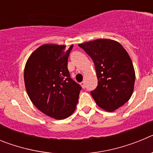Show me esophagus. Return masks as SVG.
I'll return each mask as SVG.
<instances>
[{"label":"esophagus","mask_w":153,"mask_h":153,"mask_svg":"<svg viewBox=\"0 0 153 153\" xmlns=\"http://www.w3.org/2000/svg\"><path fill=\"white\" fill-rule=\"evenodd\" d=\"M80 86H82V88H85V81H83L80 83Z\"/></svg>","instance_id":"obj_1"}]
</instances>
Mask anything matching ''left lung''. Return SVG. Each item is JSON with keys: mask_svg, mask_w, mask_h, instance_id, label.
Returning a JSON list of instances; mask_svg holds the SVG:
<instances>
[{"mask_svg": "<svg viewBox=\"0 0 153 153\" xmlns=\"http://www.w3.org/2000/svg\"><path fill=\"white\" fill-rule=\"evenodd\" d=\"M92 58L98 85L91 95L101 109L113 112L129 100L134 89L135 70L129 55L119 42L97 39L78 44Z\"/></svg>", "mask_w": 153, "mask_h": 153, "instance_id": "1", "label": "left lung"}]
</instances>
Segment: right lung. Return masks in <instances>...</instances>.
<instances>
[{
    "label": "right lung",
    "mask_w": 153,
    "mask_h": 153,
    "mask_svg": "<svg viewBox=\"0 0 153 153\" xmlns=\"http://www.w3.org/2000/svg\"><path fill=\"white\" fill-rule=\"evenodd\" d=\"M72 48L44 44L31 53L24 67V83L31 102L55 120L70 117L78 102L81 86L70 78L67 69Z\"/></svg>",
    "instance_id": "obj_1"
}]
</instances>
